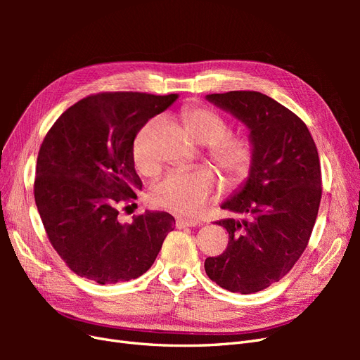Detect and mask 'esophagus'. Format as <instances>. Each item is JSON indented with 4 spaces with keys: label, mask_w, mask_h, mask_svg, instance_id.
Listing matches in <instances>:
<instances>
[{
    "label": "esophagus",
    "mask_w": 360,
    "mask_h": 360,
    "mask_svg": "<svg viewBox=\"0 0 360 360\" xmlns=\"http://www.w3.org/2000/svg\"><path fill=\"white\" fill-rule=\"evenodd\" d=\"M198 221H192V219H177L176 226L177 228H186V226H197Z\"/></svg>",
    "instance_id": "obj_1"
}]
</instances>
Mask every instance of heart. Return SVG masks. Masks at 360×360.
Masks as SVG:
<instances>
[{"label": "heart", "mask_w": 360, "mask_h": 360, "mask_svg": "<svg viewBox=\"0 0 360 360\" xmlns=\"http://www.w3.org/2000/svg\"><path fill=\"white\" fill-rule=\"evenodd\" d=\"M180 120L195 141L205 144L207 156L231 186H237L249 177L255 162L252 138L246 134H231L226 120L207 106H184ZM158 123V118L150 120L141 127L132 144L135 167L148 176L159 168L150 148V138ZM216 189V176L209 168L174 171L156 184L150 198L159 209L180 216H197L213 200Z\"/></svg>", "instance_id": "1"}]
</instances>
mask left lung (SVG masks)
Masks as SVG:
<instances>
[{
	"label": "left lung",
	"mask_w": 360,
	"mask_h": 360,
	"mask_svg": "<svg viewBox=\"0 0 360 360\" xmlns=\"http://www.w3.org/2000/svg\"><path fill=\"white\" fill-rule=\"evenodd\" d=\"M248 126L255 162L240 192L222 209L240 217L219 222L228 231L221 255L205 259L217 285L250 294L284 278L307 249L321 200V167L311 132L288 108L258 91L207 94Z\"/></svg>",
	"instance_id": "obj_1"
}]
</instances>
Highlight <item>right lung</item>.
<instances>
[{
    "label": "right lung",
    "instance_id": "add662e5",
    "mask_svg": "<svg viewBox=\"0 0 360 360\" xmlns=\"http://www.w3.org/2000/svg\"><path fill=\"white\" fill-rule=\"evenodd\" d=\"M177 94L97 93L64 111L40 146L34 200L52 248L66 266L97 284L135 279L151 267L176 226L167 212L118 222V205L136 200L143 181L132 144Z\"/></svg>",
    "mask_w": 360,
    "mask_h": 360
}]
</instances>
